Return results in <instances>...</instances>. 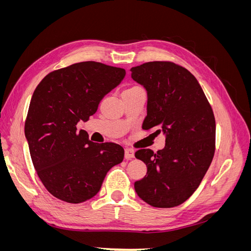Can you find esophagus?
<instances>
[{"label": "esophagus", "instance_id": "esophagus-1", "mask_svg": "<svg viewBox=\"0 0 251 251\" xmlns=\"http://www.w3.org/2000/svg\"><path fill=\"white\" fill-rule=\"evenodd\" d=\"M134 156H135V151L133 149L126 148L125 150V157H126V159H132V158H134Z\"/></svg>", "mask_w": 251, "mask_h": 251}]
</instances>
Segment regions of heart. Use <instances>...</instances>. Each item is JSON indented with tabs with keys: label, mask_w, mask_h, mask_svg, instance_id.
<instances>
[{
	"label": "heart",
	"mask_w": 251,
	"mask_h": 251,
	"mask_svg": "<svg viewBox=\"0 0 251 251\" xmlns=\"http://www.w3.org/2000/svg\"><path fill=\"white\" fill-rule=\"evenodd\" d=\"M138 87H133V88H131V89H137Z\"/></svg>",
	"instance_id": "b5f03b06"
}]
</instances>
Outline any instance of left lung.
Listing matches in <instances>:
<instances>
[{
    "instance_id": "8db88e82",
    "label": "left lung",
    "mask_w": 251,
    "mask_h": 251,
    "mask_svg": "<svg viewBox=\"0 0 251 251\" xmlns=\"http://www.w3.org/2000/svg\"><path fill=\"white\" fill-rule=\"evenodd\" d=\"M131 76L147 91L142 128L155 127L165 136V146L157 153L136 151L148 172L135 182V191L151 206H178L198 188L214 157V112L198 80L183 67L150 62L131 68Z\"/></svg>"
}]
</instances>
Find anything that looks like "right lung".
Instances as JSON below:
<instances>
[{
	"label": "right lung",
	"instance_id": "right-lung-1",
	"mask_svg": "<svg viewBox=\"0 0 251 251\" xmlns=\"http://www.w3.org/2000/svg\"><path fill=\"white\" fill-rule=\"evenodd\" d=\"M126 76V70L82 62L53 71L34 90L25 123V137L34 169L57 199L81 203L94 197L105 175L123 162L125 150L113 142L95 143L77 132L100 100Z\"/></svg>",
	"mask_w": 251,
	"mask_h": 251
}]
</instances>
